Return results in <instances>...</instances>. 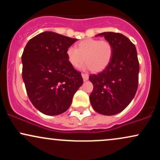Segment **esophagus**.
Instances as JSON below:
<instances>
[{"label": "esophagus", "instance_id": "1", "mask_svg": "<svg viewBox=\"0 0 160 160\" xmlns=\"http://www.w3.org/2000/svg\"><path fill=\"white\" fill-rule=\"evenodd\" d=\"M82 78L83 79L84 81H86V80H88V79H89V75L86 74H82Z\"/></svg>", "mask_w": 160, "mask_h": 160}]
</instances>
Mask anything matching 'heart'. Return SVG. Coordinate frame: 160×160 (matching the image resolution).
Listing matches in <instances>:
<instances>
[{
  "instance_id": "obj_1",
  "label": "heart",
  "mask_w": 160,
  "mask_h": 160,
  "mask_svg": "<svg viewBox=\"0 0 160 160\" xmlns=\"http://www.w3.org/2000/svg\"><path fill=\"white\" fill-rule=\"evenodd\" d=\"M67 58L73 67H78L85 60L81 66L83 70L92 69L99 72L108 65L113 56V47L107 40L88 38L80 41L78 47L68 48Z\"/></svg>"
}]
</instances>
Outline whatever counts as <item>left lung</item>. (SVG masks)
<instances>
[{"label": "left lung", "mask_w": 160, "mask_h": 160, "mask_svg": "<svg viewBox=\"0 0 160 160\" xmlns=\"http://www.w3.org/2000/svg\"><path fill=\"white\" fill-rule=\"evenodd\" d=\"M113 47V56L102 72L89 76L93 84L89 100L101 114L115 115L126 108L135 97L138 85L139 63L135 46L123 34L104 32Z\"/></svg>", "instance_id": "left-lung-1"}]
</instances>
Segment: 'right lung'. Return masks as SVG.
<instances>
[{
	"mask_svg": "<svg viewBox=\"0 0 160 160\" xmlns=\"http://www.w3.org/2000/svg\"><path fill=\"white\" fill-rule=\"evenodd\" d=\"M77 41L52 32H42L24 49L22 79L33 105L46 115L61 114L68 109L82 78L69 63L67 49Z\"/></svg>",
	"mask_w": 160,
	"mask_h": 160,
	"instance_id": "1",
	"label": "right lung"
}]
</instances>
